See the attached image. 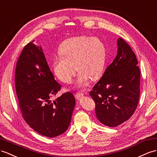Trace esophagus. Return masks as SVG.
Masks as SVG:
<instances>
[{
    "label": "esophagus",
    "instance_id": "esophagus-1",
    "mask_svg": "<svg viewBox=\"0 0 157 157\" xmlns=\"http://www.w3.org/2000/svg\"><path fill=\"white\" fill-rule=\"evenodd\" d=\"M83 96H84V94L82 93H76V94H75V97H76V98H77V99H79V98H81L82 97H83Z\"/></svg>",
    "mask_w": 157,
    "mask_h": 157
}]
</instances>
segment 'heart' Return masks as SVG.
Instances as JSON below:
<instances>
[{
  "label": "heart",
  "instance_id": "b5f03b06",
  "mask_svg": "<svg viewBox=\"0 0 157 157\" xmlns=\"http://www.w3.org/2000/svg\"><path fill=\"white\" fill-rule=\"evenodd\" d=\"M59 52L60 56L53 59L52 69L57 78L64 83L72 82L76 69L78 73L76 85L84 87L89 78L97 79L104 69L106 50L103 42L97 38H71L61 43Z\"/></svg>",
  "mask_w": 157,
  "mask_h": 157
}]
</instances>
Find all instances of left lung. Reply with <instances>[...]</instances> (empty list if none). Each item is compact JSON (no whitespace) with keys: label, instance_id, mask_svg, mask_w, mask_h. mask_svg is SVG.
<instances>
[{"label":"left lung","instance_id":"left-lung-1","mask_svg":"<svg viewBox=\"0 0 157 157\" xmlns=\"http://www.w3.org/2000/svg\"><path fill=\"white\" fill-rule=\"evenodd\" d=\"M117 46L115 59L90 92L98 120L110 127L132 117L140 95V71L136 55L122 38L118 39Z\"/></svg>","mask_w":157,"mask_h":157}]
</instances>
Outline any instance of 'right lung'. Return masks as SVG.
<instances>
[{
  "mask_svg": "<svg viewBox=\"0 0 157 157\" xmlns=\"http://www.w3.org/2000/svg\"><path fill=\"white\" fill-rule=\"evenodd\" d=\"M30 42L17 60L15 87L22 116L41 135L55 137L68 128L75 106L74 95L67 92L52 101L61 86L50 70L41 47Z\"/></svg>",
  "mask_w": 157,
  "mask_h": 157,
  "instance_id": "1",
  "label": "right lung"
}]
</instances>
